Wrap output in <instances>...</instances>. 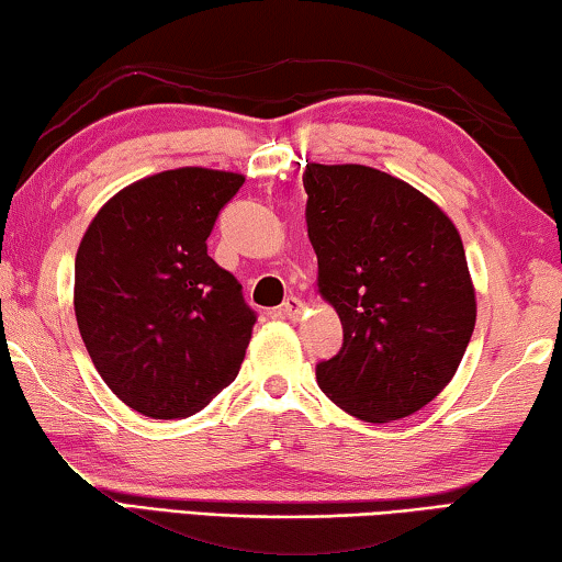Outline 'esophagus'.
Instances as JSON below:
<instances>
[{"label":"esophagus","instance_id":"esophagus-1","mask_svg":"<svg viewBox=\"0 0 562 562\" xmlns=\"http://www.w3.org/2000/svg\"><path fill=\"white\" fill-rule=\"evenodd\" d=\"M281 314L286 316V318H293V322H296V318H299L301 314H304V301L296 299V296H289L286 301H283Z\"/></svg>","mask_w":562,"mask_h":562}]
</instances>
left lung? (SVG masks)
<instances>
[{"instance_id": "left-lung-1", "label": "left lung", "mask_w": 562, "mask_h": 562, "mask_svg": "<svg viewBox=\"0 0 562 562\" xmlns=\"http://www.w3.org/2000/svg\"><path fill=\"white\" fill-rule=\"evenodd\" d=\"M304 188L316 286L344 329L316 382L351 417H409L450 384L474 331L460 231L417 188L357 162L306 160Z\"/></svg>"}]
</instances>
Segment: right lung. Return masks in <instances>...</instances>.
<instances>
[{
  "instance_id": "right-lung-1",
  "label": "right lung",
  "mask_w": 562,
  "mask_h": 562,
  "mask_svg": "<svg viewBox=\"0 0 562 562\" xmlns=\"http://www.w3.org/2000/svg\"><path fill=\"white\" fill-rule=\"evenodd\" d=\"M240 172L176 168L123 188L85 231L75 316L112 394L150 419H183L236 379L256 314L209 256Z\"/></svg>"
}]
</instances>
